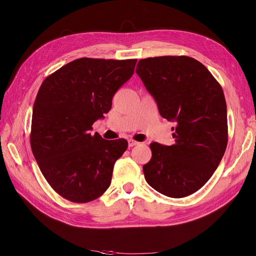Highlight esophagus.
<instances>
[{
    "instance_id": "1",
    "label": "esophagus",
    "mask_w": 256,
    "mask_h": 256,
    "mask_svg": "<svg viewBox=\"0 0 256 256\" xmlns=\"http://www.w3.org/2000/svg\"><path fill=\"white\" fill-rule=\"evenodd\" d=\"M128 145H129V147H134V146L140 145V143L136 142V141H134V140H129V141H128Z\"/></svg>"
}]
</instances>
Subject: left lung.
<instances>
[{"instance_id":"1","label":"left lung","mask_w":256,"mask_h":256,"mask_svg":"<svg viewBox=\"0 0 256 256\" xmlns=\"http://www.w3.org/2000/svg\"><path fill=\"white\" fill-rule=\"evenodd\" d=\"M136 72L156 100L160 115L175 122L173 145H150L145 180L164 196H190L208 182L226 150L228 114L221 85L202 63L184 56L143 58Z\"/></svg>"}]
</instances>
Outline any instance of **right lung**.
<instances>
[{"label": "right lung", "instance_id": "add662e5", "mask_svg": "<svg viewBox=\"0 0 256 256\" xmlns=\"http://www.w3.org/2000/svg\"><path fill=\"white\" fill-rule=\"evenodd\" d=\"M136 60L78 58L40 85L30 147L46 180L64 198L88 203L110 187L114 164L128 142H110L90 131L111 110L114 94L134 74Z\"/></svg>", "mask_w": 256, "mask_h": 256}]
</instances>
